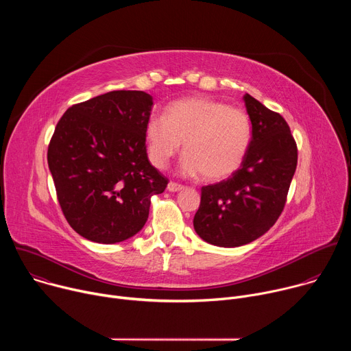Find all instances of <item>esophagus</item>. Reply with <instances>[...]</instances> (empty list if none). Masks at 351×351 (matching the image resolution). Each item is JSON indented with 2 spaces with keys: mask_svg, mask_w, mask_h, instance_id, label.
Returning a JSON list of instances; mask_svg holds the SVG:
<instances>
[{
  "mask_svg": "<svg viewBox=\"0 0 351 351\" xmlns=\"http://www.w3.org/2000/svg\"><path fill=\"white\" fill-rule=\"evenodd\" d=\"M168 190L169 191H180V190H183V186L176 183V182H169L168 183Z\"/></svg>",
  "mask_w": 351,
  "mask_h": 351,
  "instance_id": "1",
  "label": "esophagus"
}]
</instances>
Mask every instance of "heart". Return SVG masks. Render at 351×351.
Instances as JSON below:
<instances>
[{"label":"heart","mask_w":351,"mask_h":351,"mask_svg":"<svg viewBox=\"0 0 351 351\" xmlns=\"http://www.w3.org/2000/svg\"><path fill=\"white\" fill-rule=\"evenodd\" d=\"M252 123L247 114L207 97L178 99L165 118H149L145 126L148 157L165 168L183 143L182 169L217 183L230 178L244 162L252 144Z\"/></svg>","instance_id":"heart-1"}]
</instances>
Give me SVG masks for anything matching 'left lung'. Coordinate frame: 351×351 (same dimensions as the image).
Listing matches in <instances>:
<instances>
[{"instance_id":"1","label":"left lung","mask_w":351,"mask_h":351,"mask_svg":"<svg viewBox=\"0 0 351 351\" xmlns=\"http://www.w3.org/2000/svg\"><path fill=\"white\" fill-rule=\"evenodd\" d=\"M252 121V144L226 180L202 189L194 215L197 234L210 244L239 247L268 232L280 217L297 167V145L282 115L243 97Z\"/></svg>"}]
</instances>
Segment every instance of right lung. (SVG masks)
Listing matches in <instances>:
<instances>
[{"label": "right lung", "instance_id": "obj_1", "mask_svg": "<svg viewBox=\"0 0 351 351\" xmlns=\"http://www.w3.org/2000/svg\"><path fill=\"white\" fill-rule=\"evenodd\" d=\"M153 97L117 90L66 110L48 145L61 210L87 240L114 244L141 230L168 179L148 161L145 126Z\"/></svg>", "mask_w": 351, "mask_h": 351}]
</instances>
